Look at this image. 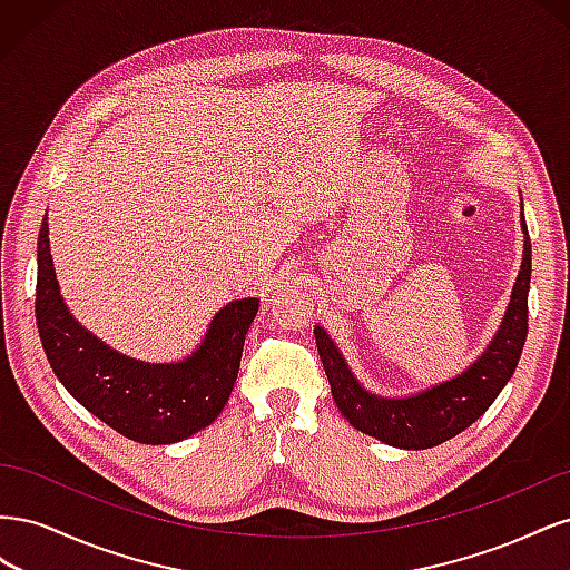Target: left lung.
<instances>
[{"label": "left lung", "instance_id": "obj_1", "mask_svg": "<svg viewBox=\"0 0 570 570\" xmlns=\"http://www.w3.org/2000/svg\"><path fill=\"white\" fill-rule=\"evenodd\" d=\"M523 262L513 283L502 325L488 350L459 375L406 396L375 394L361 385L347 358L321 325L314 327L318 354L340 413L356 430L400 450H430L459 435L490 409L519 366L528 337V289L532 249L521 206Z\"/></svg>", "mask_w": 570, "mask_h": 570}]
</instances>
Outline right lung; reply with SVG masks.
<instances>
[{
  "mask_svg": "<svg viewBox=\"0 0 570 570\" xmlns=\"http://www.w3.org/2000/svg\"><path fill=\"white\" fill-rule=\"evenodd\" d=\"M258 297L228 302L199 347L176 364H149L111 350L82 327L61 297L47 216L38 237V333L51 371L73 400L116 433L142 444L187 440L212 425L237 381Z\"/></svg>",
  "mask_w": 570,
  "mask_h": 570,
  "instance_id": "add662e5",
  "label": "right lung"
}]
</instances>
